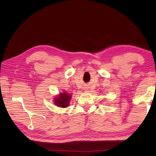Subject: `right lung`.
<instances>
[{"label":"right lung","instance_id":"add662e5","mask_svg":"<svg viewBox=\"0 0 156 156\" xmlns=\"http://www.w3.org/2000/svg\"><path fill=\"white\" fill-rule=\"evenodd\" d=\"M72 98V95L68 92H61L59 93V96L54 98V103L56 106H58L59 107L66 108L69 106V101Z\"/></svg>","mask_w":156,"mask_h":156}]
</instances>
